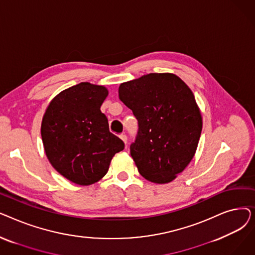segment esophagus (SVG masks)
Masks as SVG:
<instances>
[{
  "mask_svg": "<svg viewBox=\"0 0 255 255\" xmlns=\"http://www.w3.org/2000/svg\"><path fill=\"white\" fill-rule=\"evenodd\" d=\"M120 138L124 141L125 144H127V136H126V134H121Z\"/></svg>",
  "mask_w": 255,
  "mask_h": 255,
  "instance_id": "34e87169",
  "label": "esophagus"
}]
</instances>
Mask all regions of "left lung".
I'll list each match as a JSON object with an SVG mask.
<instances>
[{
  "mask_svg": "<svg viewBox=\"0 0 255 255\" xmlns=\"http://www.w3.org/2000/svg\"><path fill=\"white\" fill-rule=\"evenodd\" d=\"M119 98L138 121L130 154L140 175L166 184L190 163L203 118L190 88L172 73H150L119 87Z\"/></svg>",
  "mask_w": 255,
  "mask_h": 255,
  "instance_id": "8db88e82",
  "label": "left lung"
}]
</instances>
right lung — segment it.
Returning <instances> with one entry per match:
<instances>
[{
    "mask_svg": "<svg viewBox=\"0 0 255 255\" xmlns=\"http://www.w3.org/2000/svg\"><path fill=\"white\" fill-rule=\"evenodd\" d=\"M107 95L104 86L80 83L52 98L43 116L41 137L48 161L77 185L100 181L115 154L124 150L100 111Z\"/></svg>",
    "mask_w": 255,
    "mask_h": 255,
    "instance_id": "right-lung-1",
    "label": "right lung"
}]
</instances>
